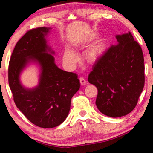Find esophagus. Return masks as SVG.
<instances>
[{"mask_svg": "<svg viewBox=\"0 0 153 153\" xmlns=\"http://www.w3.org/2000/svg\"><path fill=\"white\" fill-rule=\"evenodd\" d=\"M79 82H80V84H81V85H82V86H84V85H86V83H87L86 80L82 77H79Z\"/></svg>", "mask_w": 153, "mask_h": 153, "instance_id": "obj_1", "label": "esophagus"}]
</instances>
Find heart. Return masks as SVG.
<instances>
[{
    "label": "heart",
    "instance_id": "obj_1",
    "mask_svg": "<svg viewBox=\"0 0 153 153\" xmlns=\"http://www.w3.org/2000/svg\"><path fill=\"white\" fill-rule=\"evenodd\" d=\"M107 48V42L105 39H101L91 46L86 53V58L90 63H94L104 55ZM78 55L71 49L67 48L63 53V60L67 65L72 67L78 61Z\"/></svg>",
    "mask_w": 153,
    "mask_h": 153
}]
</instances>
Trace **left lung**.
<instances>
[{"label":"left lung","instance_id":"left-lung-1","mask_svg":"<svg viewBox=\"0 0 153 153\" xmlns=\"http://www.w3.org/2000/svg\"><path fill=\"white\" fill-rule=\"evenodd\" d=\"M113 45L94 64L88 76L98 89L96 105L111 117L128 115L137 105L144 86V56L130 32L117 35Z\"/></svg>","mask_w":153,"mask_h":153}]
</instances>
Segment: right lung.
<instances>
[{"instance_id": "right-lung-1", "label": "right lung", "mask_w": 153, "mask_h": 153, "mask_svg": "<svg viewBox=\"0 0 153 153\" xmlns=\"http://www.w3.org/2000/svg\"><path fill=\"white\" fill-rule=\"evenodd\" d=\"M51 27H38L18 41L10 59L9 84L17 107L28 120L43 128H52L65 120L71 99L80 88L77 75L63 71L55 63V51L47 45ZM40 67L39 82L28 89L20 81L22 71L30 63Z\"/></svg>"}]
</instances>
